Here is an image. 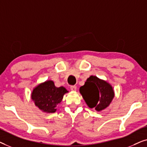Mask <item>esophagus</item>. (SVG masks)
I'll use <instances>...</instances> for the list:
<instances>
[{
	"label": "esophagus",
	"mask_w": 147,
	"mask_h": 147,
	"mask_svg": "<svg viewBox=\"0 0 147 147\" xmlns=\"http://www.w3.org/2000/svg\"><path fill=\"white\" fill-rule=\"evenodd\" d=\"M70 89H71V91H76V89H77V87L76 86H70Z\"/></svg>",
	"instance_id": "1"
}]
</instances>
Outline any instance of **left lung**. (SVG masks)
Instances as JSON below:
<instances>
[{
    "instance_id": "left-lung-1",
    "label": "left lung",
    "mask_w": 147,
    "mask_h": 147,
    "mask_svg": "<svg viewBox=\"0 0 147 147\" xmlns=\"http://www.w3.org/2000/svg\"><path fill=\"white\" fill-rule=\"evenodd\" d=\"M80 92L90 108L97 111L105 109L111 103L114 96L112 86L96 76H91L85 84L80 88Z\"/></svg>"
}]
</instances>
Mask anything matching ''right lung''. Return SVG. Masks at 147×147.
Segmentation results:
<instances>
[{
	"mask_svg": "<svg viewBox=\"0 0 147 147\" xmlns=\"http://www.w3.org/2000/svg\"><path fill=\"white\" fill-rule=\"evenodd\" d=\"M68 92L63 86L57 88L53 81L39 84L32 92L31 98L39 109L48 113L56 111V106L61 102L63 95Z\"/></svg>",
	"mask_w": 147,
	"mask_h": 147,
	"instance_id": "obj_1",
	"label": "right lung"
}]
</instances>
